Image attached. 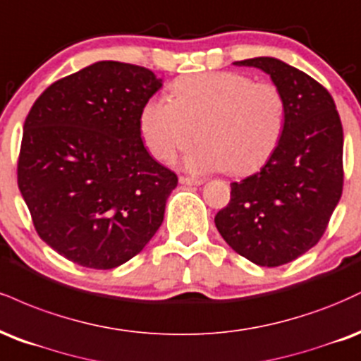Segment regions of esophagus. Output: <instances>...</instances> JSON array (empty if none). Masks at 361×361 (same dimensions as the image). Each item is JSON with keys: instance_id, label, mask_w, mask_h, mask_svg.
I'll return each mask as SVG.
<instances>
[{"instance_id": "obj_1", "label": "esophagus", "mask_w": 361, "mask_h": 361, "mask_svg": "<svg viewBox=\"0 0 361 361\" xmlns=\"http://www.w3.org/2000/svg\"><path fill=\"white\" fill-rule=\"evenodd\" d=\"M179 182L182 185H201L202 184L201 179H190V177H184V176L179 177Z\"/></svg>"}]
</instances>
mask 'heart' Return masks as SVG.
<instances>
[{
  "label": "heart",
  "instance_id": "obj_1",
  "mask_svg": "<svg viewBox=\"0 0 361 361\" xmlns=\"http://www.w3.org/2000/svg\"><path fill=\"white\" fill-rule=\"evenodd\" d=\"M286 99L269 80L240 72H207L173 82L172 99L152 97L143 106L140 130L150 154L172 162L199 138L202 145L185 159V169H224L245 176L260 169L281 142Z\"/></svg>",
  "mask_w": 361,
  "mask_h": 361
}]
</instances>
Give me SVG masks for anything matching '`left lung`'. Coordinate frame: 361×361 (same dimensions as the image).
<instances>
[{
    "instance_id": "left-lung-1",
    "label": "left lung",
    "mask_w": 361,
    "mask_h": 361,
    "mask_svg": "<svg viewBox=\"0 0 361 361\" xmlns=\"http://www.w3.org/2000/svg\"><path fill=\"white\" fill-rule=\"evenodd\" d=\"M235 63L272 78L286 99V125L260 172L233 182L230 202L214 223L241 257L279 267L314 247L340 202L343 126L328 89L306 72L274 57Z\"/></svg>"
}]
</instances>
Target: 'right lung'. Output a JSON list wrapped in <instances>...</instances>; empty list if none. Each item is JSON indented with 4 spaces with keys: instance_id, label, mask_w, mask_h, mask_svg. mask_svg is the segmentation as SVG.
Segmentation results:
<instances>
[{
    "instance_id": "add662e5",
    "label": "right lung",
    "mask_w": 361,
    "mask_h": 361,
    "mask_svg": "<svg viewBox=\"0 0 361 361\" xmlns=\"http://www.w3.org/2000/svg\"><path fill=\"white\" fill-rule=\"evenodd\" d=\"M152 71L101 61L55 80L23 125L18 188L33 226L59 255L109 270L138 255L164 221L177 176L142 142Z\"/></svg>"
}]
</instances>
